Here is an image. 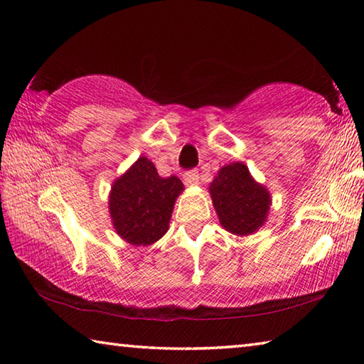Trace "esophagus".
I'll use <instances>...</instances> for the list:
<instances>
[{
    "label": "esophagus",
    "mask_w": 364,
    "mask_h": 364,
    "mask_svg": "<svg viewBox=\"0 0 364 364\" xmlns=\"http://www.w3.org/2000/svg\"><path fill=\"white\" fill-rule=\"evenodd\" d=\"M183 182L187 185H195L200 182V173H198L196 169H191V171H187V173L183 174Z\"/></svg>",
    "instance_id": "34e87169"
}]
</instances>
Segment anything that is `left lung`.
Returning <instances> with one entry per match:
<instances>
[{
	"label": "left lung",
	"instance_id": "8db88e82",
	"mask_svg": "<svg viewBox=\"0 0 364 364\" xmlns=\"http://www.w3.org/2000/svg\"><path fill=\"white\" fill-rule=\"evenodd\" d=\"M222 226L232 235H250L266 220L271 196L242 163L226 164L209 187Z\"/></svg>",
	"mask_w": 364,
	"mask_h": 364
}]
</instances>
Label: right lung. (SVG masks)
<instances>
[{
    "label": "right lung",
    "instance_id": "obj_1",
    "mask_svg": "<svg viewBox=\"0 0 364 364\" xmlns=\"http://www.w3.org/2000/svg\"><path fill=\"white\" fill-rule=\"evenodd\" d=\"M183 190L179 177H160L146 156L112 185L109 210L120 237L133 245H150L168 231L176 198Z\"/></svg>",
    "mask_w": 364,
    "mask_h": 364
}]
</instances>
